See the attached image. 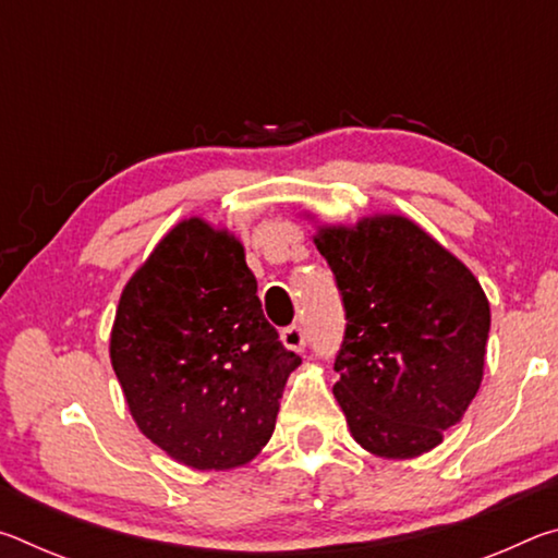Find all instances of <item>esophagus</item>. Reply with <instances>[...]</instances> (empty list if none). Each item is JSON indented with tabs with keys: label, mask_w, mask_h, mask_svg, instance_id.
<instances>
[{
	"label": "esophagus",
	"mask_w": 558,
	"mask_h": 558,
	"mask_svg": "<svg viewBox=\"0 0 558 558\" xmlns=\"http://www.w3.org/2000/svg\"><path fill=\"white\" fill-rule=\"evenodd\" d=\"M280 342H282V347L292 349V352H302V349H305V344H307V337H305V332H302V327L290 325L280 332Z\"/></svg>",
	"instance_id": "esophagus-1"
}]
</instances>
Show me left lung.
<instances>
[{"label": "left lung", "instance_id": "8db88e82", "mask_svg": "<svg viewBox=\"0 0 558 558\" xmlns=\"http://www.w3.org/2000/svg\"><path fill=\"white\" fill-rule=\"evenodd\" d=\"M313 241L347 313L332 391L352 438L389 460L440 446L483 384L489 332L483 286L401 214L323 223Z\"/></svg>", "mask_w": 558, "mask_h": 558}]
</instances>
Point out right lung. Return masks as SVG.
I'll use <instances>...</instances> for the list:
<instances>
[{
  "instance_id": "add662e5",
  "label": "right lung",
  "mask_w": 558,
  "mask_h": 558,
  "mask_svg": "<svg viewBox=\"0 0 558 558\" xmlns=\"http://www.w3.org/2000/svg\"><path fill=\"white\" fill-rule=\"evenodd\" d=\"M235 235L189 216L122 288L110 362L137 428L194 470H233L266 448L302 359L263 315Z\"/></svg>"
}]
</instances>
